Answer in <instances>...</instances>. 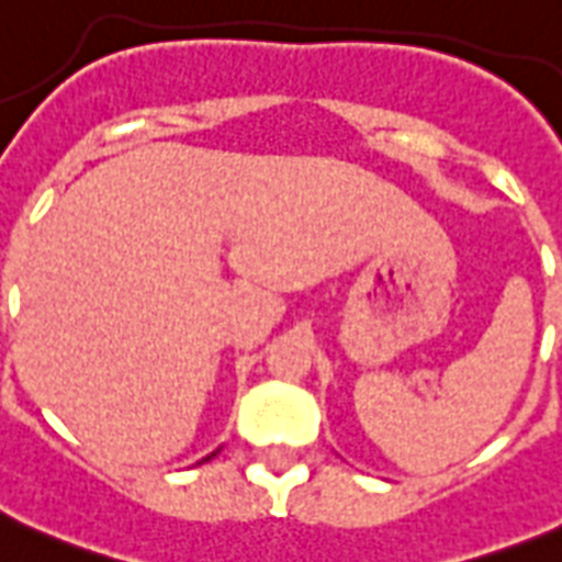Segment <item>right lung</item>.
<instances>
[{
    "label": "right lung",
    "mask_w": 562,
    "mask_h": 562,
    "mask_svg": "<svg viewBox=\"0 0 562 562\" xmlns=\"http://www.w3.org/2000/svg\"><path fill=\"white\" fill-rule=\"evenodd\" d=\"M210 458H215V452H212V454H206V458H203V461H210Z\"/></svg>",
    "instance_id": "add662e5"
}]
</instances>
